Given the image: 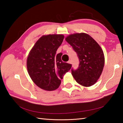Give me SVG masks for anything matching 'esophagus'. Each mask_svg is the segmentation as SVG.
<instances>
[{"label":"esophagus","instance_id":"1","mask_svg":"<svg viewBox=\"0 0 123 123\" xmlns=\"http://www.w3.org/2000/svg\"><path fill=\"white\" fill-rule=\"evenodd\" d=\"M68 63H69V64H71V60H69V61H68Z\"/></svg>","mask_w":123,"mask_h":123}]
</instances>
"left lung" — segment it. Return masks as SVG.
<instances>
[{"instance_id": "8db88e82", "label": "left lung", "mask_w": 123, "mask_h": 123, "mask_svg": "<svg viewBox=\"0 0 123 123\" xmlns=\"http://www.w3.org/2000/svg\"><path fill=\"white\" fill-rule=\"evenodd\" d=\"M66 40L73 47L79 60L78 68L71 69L74 78L83 86L94 85L101 74L105 64L101 48L92 37L85 33L70 35Z\"/></svg>"}]
</instances>
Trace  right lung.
<instances>
[{"mask_svg":"<svg viewBox=\"0 0 123 123\" xmlns=\"http://www.w3.org/2000/svg\"><path fill=\"white\" fill-rule=\"evenodd\" d=\"M64 39L62 35L43 36L29 54L26 66L29 74L36 85L46 91L59 87L61 79L71 64L61 60L62 53L55 55Z\"/></svg>","mask_w":123,"mask_h":123,"instance_id":"1","label":"right lung"}]
</instances>
